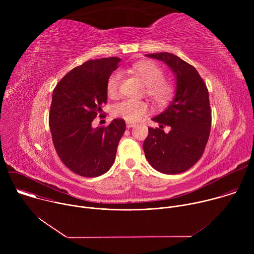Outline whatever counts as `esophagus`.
Returning <instances> with one entry per match:
<instances>
[{"label":"esophagus","mask_w":254,"mask_h":254,"mask_svg":"<svg viewBox=\"0 0 254 254\" xmlns=\"http://www.w3.org/2000/svg\"><path fill=\"white\" fill-rule=\"evenodd\" d=\"M126 124H127V127H133L135 126V123H133V122H127Z\"/></svg>","instance_id":"34e87169"}]
</instances>
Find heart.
Segmentation results:
<instances>
[{"mask_svg":"<svg viewBox=\"0 0 254 254\" xmlns=\"http://www.w3.org/2000/svg\"><path fill=\"white\" fill-rule=\"evenodd\" d=\"M131 71L136 74L146 85V93L157 104H166L174 95L175 88L172 82L165 79V71L154 61L144 60L134 63ZM121 73L115 72L106 83V93L110 98H117L120 93ZM149 110L146 101L125 99L113 107L115 117L125 119L127 121L135 122L140 120Z\"/></svg>","mask_w":254,"mask_h":254,"instance_id":"1","label":"heart"}]
</instances>
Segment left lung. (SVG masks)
<instances>
[{
    "instance_id": "left-lung-1",
    "label": "left lung",
    "mask_w": 254,
    "mask_h": 254,
    "mask_svg": "<svg viewBox=\"0 0 254 254\" xmlns=\"http://www.w3.org/2000/svg\"><path fill=\"white\" fill-rule=\"evenodd\" d=\"M166 63L176 76V93L166 110L152 120L160 127H149L142 148L157 171L180 174L194 166L204 153L211 128L209 93L196 68L168 53L146 54ZM170 126L169 133L162 128Z\"/></svg>"
}]
</instances>
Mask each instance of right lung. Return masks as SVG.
I'll return each mask as SVG.
<instances>
[{
	"mask_svg": "<svg viewBox=\"0 0 254 254\" xmlns=\"http://www.w3.org/2000/svg\"><path fill=\"white\" fill-rule=\"evenodd\" d=\"M118 57L89 60L69 71L53 90L49 126L54 148L62 163L83 177H98L113 166L124 120L92 127L106 103V83L119 67Z\"/></svg>",
	"mask_w": 254,
	"mask_h": 254,
	"instance_id": "add662e5",
	"label": "right lung"
}]
</instances>
